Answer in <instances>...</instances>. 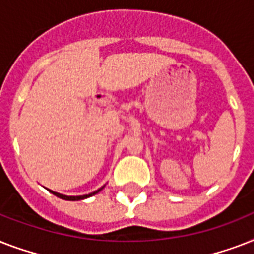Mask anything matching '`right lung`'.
I'll return each instance as SVG.
<instances>
[{
    "label": "right lung",
    "mask_w": 254,
    "mask_h": 254,
    "mask_svg": "<svg viewBox=\"0 0 254 254\" xmlns=\"http://www.w3.org/2000/svg\"><path fill=\"white\" fill-rule=\"evenodd\" d=\"M104 187H105V185H104L103 187H100L99 190H96V191H93V192L87 193V195H79V196H67V195H63V193L55 192V191H53V190H49V191L51 193H54L55 196L61 197V199H64V200H72V201H75V200H83V199H87V197L93 196V195H96V193H97V192H100V191H101V190H103Z\"/></svg>",
    "instance_id": "right-lung-1"
}]
</instances>
